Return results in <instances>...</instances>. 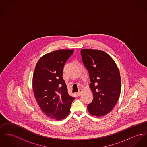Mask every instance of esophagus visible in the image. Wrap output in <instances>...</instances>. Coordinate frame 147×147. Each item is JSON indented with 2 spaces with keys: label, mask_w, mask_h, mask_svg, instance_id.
<instances>
[{
  "label": "esophagus",
  "mask_w": 147,
  "mask_h": 147,
  "mask_svg": "<svg viewBox=\"0 0 147 147\" xmlns=\"http://www.w3.org/2000/svg\"><path fill=\"white\" fill-rule=\"evenodd\" d=\"M82 92V90H79V91L77 92V95L78 96H80Z\"/></svg>",
  "instance_id": "34e87169"
}]
</instances>
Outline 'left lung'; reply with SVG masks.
Returning <instances> with one entry per match:
<instances>
[{
  "mask_svg": "<svg viewBox=\"0 0 147 147\" xmlns=\"http://www.w3.org/2000/svg\"><path fill=\"white\" fill-rule=\"evenodd\" d=\"M83 63L90 78L93 100L87 105L92 116L101 117L109 113L119 100L121 78L119 69L112 57L98 50L82 49Z\"/></svg>",
  "mask_w": 147,
  "mask_h": 147,
  "instance_id": "left-lung-1",
  "label": "left lung"
}]
</instances>
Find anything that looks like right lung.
<instances>
[{
    "label": "right lung",
    "instance_id": "right-lung-1",
    "mask_svg": "<svg viewBox=\"0 0 147 147\" xmlns=\"http://www.w3.org/2000/svg\"><path fill=\"white\" fill-rule=\"evenodd\" d=\"M73 50H57L41 57L36 64L32 86L35 98L42 111L53 119L65 118L74 97L69 95L63 78L64 66Z\"/></svg>",
    "mask_w": 147,
    "mask_h": 147
}]
</instances>
